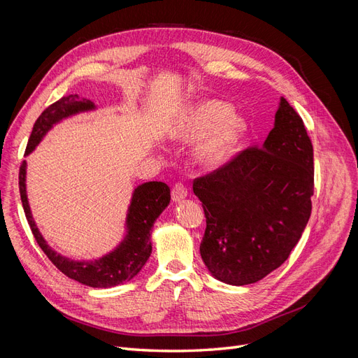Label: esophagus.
Here are the masks:
<instances>
[{
  "mask_svg": "<svg viewBox=\"0 0 358 358\" xmlns=\"http://www.w3.org/2000/svg\"><path fill=\"white\" fill-rule=\"evenodd\" d=\"M187 194H188L187 187L183 185V183L178 182V183H175V187H173V189H171V199H173V201H182L187 197Z\"/></svg>",
  "mask_w": 358,
  "mask_h": 358,
  "instance_id": "1",
  "label": "esophagus"
}]
</instances>
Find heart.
I'll use <instances>...</instances> for the list:
<instances>
[{"label":"heart","instance_id":"b5f03b06","mask_svg":"<svg viewBox=\"0 0 358 358\" xmlns=\"http://www.w3.org/2000/svg\"><path fill=\"white\" fill-rule=\"evenodd\" d=\"M248 131L242 116L220 100H204L192 106L171 128L170 136L180 142L206 137L197 148V158L204 166L218 164Z\"/></svg>","mask_w":358,"mask_h":358}]
</instances>
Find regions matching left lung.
<instances>
[{"label":"left lung","instance_id":"obj_1","mask_svg":"<svg viewBox=\"0 0 358 358\" xmlns=\"http://www.w3.org/2000/svg\"><path fill=\"white\" fill-rule=\"evenodd\" d=\"M206 231L203 262L213 278L248 285L288 258L309 221L313 148L299 113L280 96L275 127L262 148H248L194 179Z\"/></svg>","mask_w":358,"mask_h":358}]
</instances>
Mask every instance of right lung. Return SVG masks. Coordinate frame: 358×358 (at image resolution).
Masks as SVG:
<instances>
[{"instance_id":"right-lung-1","label":"right lung","mask_w":358,"mask_h":358,"mask_svg":"<svg viewBox=\"0 0 358 358\" xmlns=\"http://www.w3.org/2000/svg\"><path fill=\"white\" fill-rule=\"evenodd\" d=\"M94 109L95 104L91 100L80 99L78 94L62 96L57 103L50 104L38 116L34 128H32L25 155H29L49 129L62 119ZM19 191L31 231L43 252L64 275L92 288H107L124 284L142 270L152 252L150 231H152L158 216L170 203V188L164 182H146L138 185L133 192L131 203L128 208L125 221L127 234L122 242L112 252L101 258L76 262V259L64 257L55 249H52L37 229L27 196V161L22 162L19 170Z\"/></svg>"}]
</instances>
